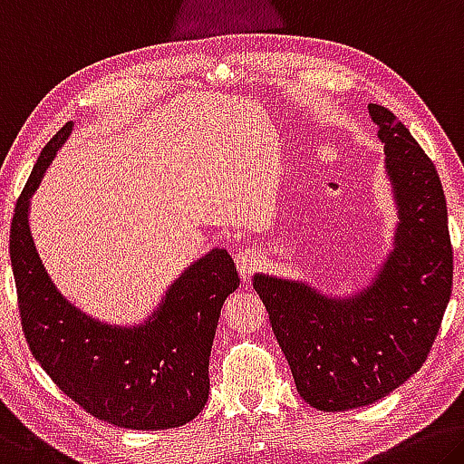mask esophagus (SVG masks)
Listing matches in <instances>:
<instances>
[{
	"instance_id": "esophagus-1",
	"label": "esophagus",
	"mask_w": 464,
	"mask_h": 464,
	"mask_svg": "<svg viewBox=\"0 0 464 464\" xmlns=\"http://www.w3.org/2000/svg\"><path fill=\"white\" fill-rule=\"evenodd\" d=\"M258 262H260V256L252 247H241L239 252L235 254V266H237L239 275L244 281H247L249 275L254 272V268L258 266Z\"/></svg>"
}]
</instances>
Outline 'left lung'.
<instances>
[{"label": "left lung", "instance_id": "left-lung-1", "mask_svg": "<svg viewBox=\"0 0 464 464\" xmlns=\"http://www.w3.org/2000/svg\"><path fill=\"white\" fill-rule=\"evenodd\" d=\"M370 115L384 144L396 208L392 247L367 285L341 297L299 278L256 272L297 392L320 411L372 404L419 372L452 291L442 183L411 131L382 105Z\"/></svg>", "mask_w": 464, "mask_h": 464}]
</instances>
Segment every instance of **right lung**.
<instances>
[{
    "instance_id": "1",
    "label": "right lung",
    "mask_w": 464,
    "mask_h": 464,
    "mask_svg": "<svg viewBox=\"0 0 464 464\" xmlns=\"http://www.w3.org/2000/svg\"><path fill=\"white\" fill-rule=\"evenodd\" d=\"M72 128L65 123L43 149L14 210L10 258L26 341L60 391L101 421L126 430L179 428L208 401L210 349L220 307L239 286L237 268L227 249H210L130 326L73 305L49 276L31 231V198Z\"/></svg>"
}]
</instances>
